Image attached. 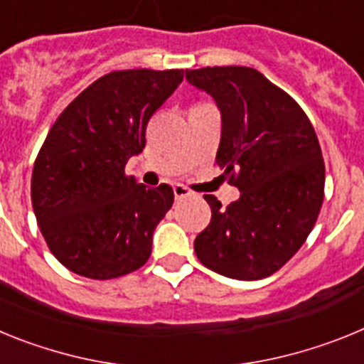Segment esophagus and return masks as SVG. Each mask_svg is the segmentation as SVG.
<instances>
[{"instance_id": "1", "label": "esophagus", "mask_w": 364, "mask_h": 364, "mask_svg": "<svg viewBox=\"0 0 364 364\" xmlns=\"http://www.w3.org/2000/svg\"><path fill=\"white\" fill-rule=\"evenodd\" d=\"M173 193H175L176 200H182V198H186V197H191V189H188L186 186H182V184L173 186Z\"/></svg>"}]
</instances>
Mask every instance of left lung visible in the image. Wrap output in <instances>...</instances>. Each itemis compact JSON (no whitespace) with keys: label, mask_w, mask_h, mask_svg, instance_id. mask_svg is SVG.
<instances>
[{"label":"left lung","mask_w":364,"mask_h":364,"mask_svg":"<svg viewBox=\"0 0 364 364\" xmlns=\"http://www.w3.org/2000/svg\"><path fill=\"white\" fill-rule=\"evenodd\" d=\"M186 78L222 114L217 164L239 200L204 195L211 220L195 239L205 268L237 281L269 277L299 252L319 217L324 160L301 105L252 67H202Z\"/></svg>","instance_id":"1"}]
</instances>
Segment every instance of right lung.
Segmentation results:
<instances>
[{
  "mask_svg": "<svg viewBox=\"0 0 364 364\" xmlns=\"http://www.w3.org/2000/svg\"><path fill=\"white\" fill-rule=\"evenodd\" d=\"M184 70L105 74L63 109L34 162L32 210L67 269L107 281L142 268L153 231L173 205L171 186L146 188L125 164L146 147L147 122Z\"/></svg>",
  "mask_w": 364,
  "mask_h": 364,
  "instance_id": "1",
  "label": "right lung"
}]
</instances>
